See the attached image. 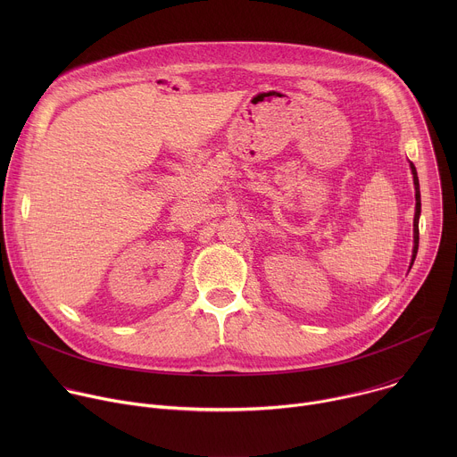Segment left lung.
<instances>
[{
    "label": "left lung",
    "instance_id": "obj_1",
    "mask_svg": "<svg viewBox=\"0 0 457 457\" xmlns=\"http://www.w3.org/2000/svg\"><path fill=\"white\" fill-rule=\"evenodd\" d=\"M412 177H414V189H416V213H414V249H412V262L418 253V244H420V213H421V199H420V180H418V171L414 164L411 162Z\"/></svg>",
    "mask_w": 457,
    "mask_h": 457
}]
</instances>
